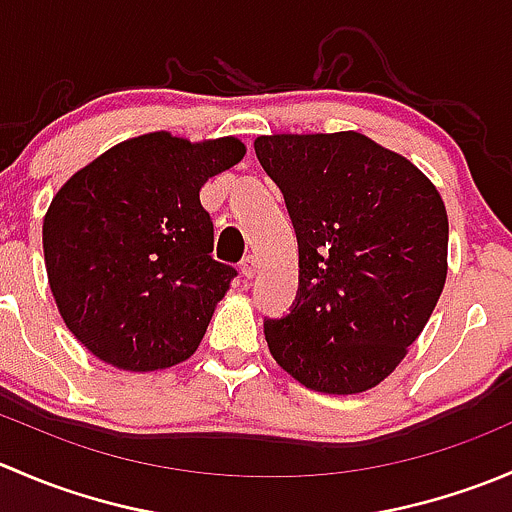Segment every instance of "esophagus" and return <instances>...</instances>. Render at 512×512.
I'll list each match as a JSON object with an SVG mask.
<instances>
[{
    "instance_id": "1",
    "label": "esophagus",
    "mask_w": 512,
    "mask_h": 512,
    "mask_svg": "<svg viewBox=\"0 0 512 512\" xmlns=\"http://www.w3.org/2000/svg\"><path fill=\"white\" fill-rule=\"evenodd\" d=\"M240 272L247 277V280H250V277H255V272H257V257H255V255H247L245 260L240 262Z\"/></svg>"
}]
</instances>
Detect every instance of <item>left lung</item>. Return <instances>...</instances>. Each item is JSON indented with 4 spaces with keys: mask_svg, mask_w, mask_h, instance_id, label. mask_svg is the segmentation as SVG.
<instances>
[{
    "mask_svg": "<svg viewBox=\"0 0 512 512\" xmlns=\"http://www.w3.org/2000/svg\"><path fill=\"white\" fill-rule=\"evenodd\" d=\"M299 245L289 314L267 319L277 364L324 394L374 389L426 327L448 272V215L411 160L356 131L260 136Z\"/></svg>",
    "mask_w": 512,
    "mask_h": 512,
    "instance_id": "obj_1",
    "label": "left lung"
}]
</instances>
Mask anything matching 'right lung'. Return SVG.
<instances>
[{"mask_svg": "<svg viewBox=\"0 0 512 512\" xmlns=\"http://www.w3.org/2000/svg\"><path fill=\"white\" fill-rule=\"evenodd\" d=\"M237 138H128L71 175L44 215V262L61 319L106 364L156 371L193 356L235 267L213 260L208 178Z\"/></svg>", "mask_w": 512, "mask_h": 512, "instance_id": "right-lung-1", "label": "right lung"}]
</instances>
